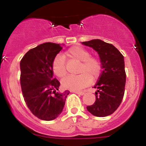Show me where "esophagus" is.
<instances>
[{"label":"esophagus","mask_w":146,"mask_h":146,"mask_svg":"<svg viewBox=\"0 0 146 146\" xmlns=\"http://www.w3.org/2000/svg\"><path fill=\"white\" fill-rule=\"evenodd\" d=\"M72 92L78 94H79V95H83L84 94H85V92L82 91H72Z\"/></svg>","instance_id":"esophagus-1"}]
</instances>
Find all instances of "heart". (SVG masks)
<instances>
[{"instance_id": "1", "label": "heart", "mask_w": 146, "mask_h": 146, "mask_svg": "<svg viewBox=\"0 0 146 146\" xmlns=\"http://www.w3.org/2000/svg\"><path fill=\"white\" fill-rule=\"evenodd\" d=\"M64 56L70 59L80 61L78 73L75 76H70L64 79L61 85L64 89L79 90L89 85L92 81H96L101 73V63L96 56L90 55L89 50L81 46H73L67 50ZM54 74L58 78H63L67 74L66 59L63 55L57 54L52 63Z\"/></svg>"}]
</instances>
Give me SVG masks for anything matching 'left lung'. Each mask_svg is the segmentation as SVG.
I'll return each instance as SVG.
<instances>
[{
    "instance_id": "1",
    "label": "left lung",
    "mask_w": 146,
    "mask_h": 146,
    "mask_svg": "<svg viewBox=\"0 0 146 146\" xmlns=\"http://www.w3.org/2000/svg\"><path fill=\"white\" fill-rule=\"evenodd\" d=\"M92 47L99 55L102 72L95 88L96 101L87 109L96 117L113 114L120 105L125 90L126 73L124 56L112 44L99 39L82 42Z\"/></svg>"
}]
</instances>
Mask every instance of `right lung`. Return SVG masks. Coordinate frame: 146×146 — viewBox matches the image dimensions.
I'll return each instance as SVG.
<instances>
[{
	"label": "right lung",
	"mask_w": 146,
	"mask_h": 146,
	"mask_svg": "<svg viewBox=\"0 0 146 146\" xmlns=\"http://www.w3.org/2000/svg\"><path fill=\"white\" fill-rule=\"evenodd\" d=\"M61 49L59 44L45 42L31 49L20 61L23 97L31 112L42 120L57 117L70 93L58 92L60 82L53 78L52 63Z\"/></svg>",
	"instance_id": "1"
}]
</instances>
